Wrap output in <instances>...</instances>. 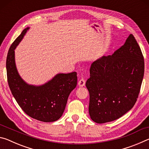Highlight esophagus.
Returning <instances> with one entry per match:
<instances>
[{"mask_svg":"<svg viewBox=\"0 0 149 149\" xmlns=\"http://www.w3.org/2000/svg\"><path fill=\"white\" fill-rule=\"evenodd\" d=\"M78 85L79 87H84L85 85V80L84 79H81L78 82Z\"/></svg>","mask_w":149,"mask_h":149,"instance_id":"34e87169","label":"esophagus"}]
</instances>
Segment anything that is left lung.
Segmentation results:
<instances>
[{
	"mask_svg": "<svg viewBox=\"0 0 149 149\" xmlns=\"http://www.w3.org/2000/svg\"><path fill=\"white\" fill-rule=\"evenodd\" d=\"M144 70V58L132 34L112 55L95 60L85 84L91 120L98 123L112 122L132 109L138 98Z\"/></svg>",
	"mask_w": 149,
	"mask_h": 149,
	"instance_id": "8db88e82",
	"label": "left lung"
}]
</instances>
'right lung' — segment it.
Segmentation results:
<instances>
[{
    "label": "right lung",
    "instance_id": "1",
    "mask_svg": "<svg viewBox=\"0 0 149 149\" xmlns=\"http://www.w3.org/2000/svg\"><path fill=\"white\" fill-rule=\"evenodd\" d=\"M29 29L27 27L22 32L8 50L6 58L8 85L17 104L29 116L44 122H55L62 116L70 93L76 87L77 73L58 74L40 85L25 81L17 71L15 49Z\"/></svg>",
    "mask_w": 149,
    "mask_h": 149
}]
</instances>
